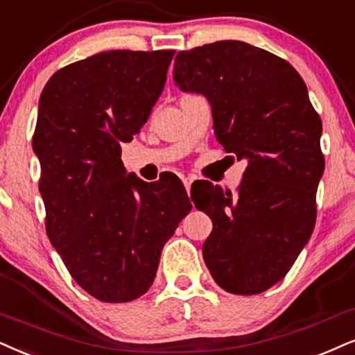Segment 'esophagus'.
<instances>
[{
	"mask_svg": "<svg viewBox=\"0 0 355 355\" xmlns=\"http://www.w3.org/2000/svg\"><path fill=\"white\" fill-rule=\"evenodd\" d=\"M182 182H184V187H186L187 194H189V191H191V184H192V179H191V178H182Z\"/></svg>",
	"mask_w": 355,
	"mask_h": 355,
	"instance_id": "1",
	"label": "esophagus"
}]
</instances>
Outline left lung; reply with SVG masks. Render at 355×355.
<instances>
[{
  "label": "left lung",
  "mask_w": 355,
  "mask_h": 355,
  "mask_svg": "<svg viewBox=\"0 0 355 355\" xmlns=\"http://www.w3.org/2000/svg\"><path fill=\"white\" fill-rule=\"evenodd\" d=\"M173 76L182 92L209 100L218 143L248 163L235 194L205 181L204 198H191L212 218L205 265L225 291L263 293L290 271L316 224L321 118L290 62L242 41L178 52Z\"/></svg>",
  "instance_id": "1"
}]
</instances>
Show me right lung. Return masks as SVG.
Returning a JSON list of instances; mask_svg holds the SVG:
<instances>
[{"instance_id": "obj_1", "label": "right lung", "mask_w": 355, "mask_h": 355, "mask_svg": "<svg viewBox=\"0 0 355 355\" xmlns=\"http://www.w3.org/2000/svg\"><path fill=\"white\" fill-rule=\"evenodd\" d=\"M174 51H107L57 71L39 98L33 150L46 230L69 273L105 303L139 298L192 205L178 176L126 174L121 143L146 123Z\"/></svg>"}]
</instances>
